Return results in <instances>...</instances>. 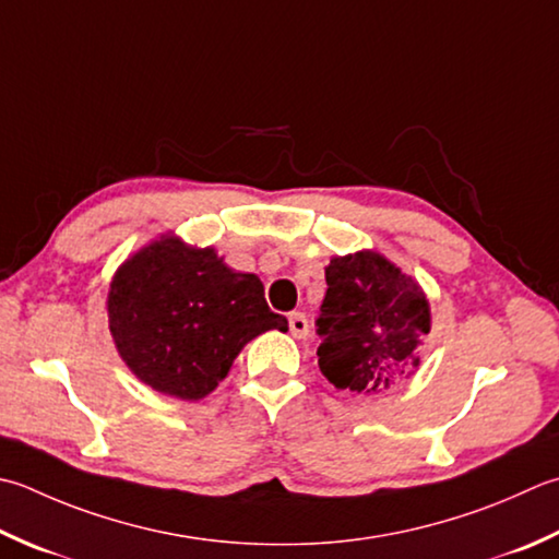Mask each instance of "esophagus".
Listing matches in <instances>:
<instances>
[{"label":"esophagus","mask_w":559,"mask_h":559,"mask_svg":"<svg viewBox=\"0 0 559 559\" xmlns=\"http://www.w3.org/2000/svg\"><path fill=\"white\" fill-rule=\"evenodd\" d=\"M288 326H290V334L295 338H305L310 334V322L308 317H305L302 312H290L288 314Z\"/></svg>","instance_id":"34e87169"}]
</instances>
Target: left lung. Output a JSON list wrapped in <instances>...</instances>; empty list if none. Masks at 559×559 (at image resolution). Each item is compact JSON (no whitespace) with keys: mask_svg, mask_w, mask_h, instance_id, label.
<instances>
[{"mask_svg":"<svg viewBox=\"0 0 559 559\" xmlns=\"http://www.w3.org/2000/svg\"><path fill=\"white\" fill-rule=\"evenodd\" d=\"M317 317V364L338 390L380 395L419 366L431 330L429 302L409 276L373 251L336 257L326 266Z\"/></svg>","mask_w":559,"mask_h":559,"instance_id":"left-lung-1","label":"left lung"}]
</instances>
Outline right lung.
I'll return each instance as SVG.
<instances>
[{
    "label": "right lung",
    "instance_id": "obj_1",
    "mask_svg": "<svg viewBox=\"0 0 559 559\" xmlns=\"http://www.w3.org/2000/svg\"><path fill=\"white\" fill-rule=\"evenodd\" d=\"M108 326L128 368L162 395L201 400L237 354L269 330H288L269 310L254 273H235L215 251L167 237L118 269Z\"/></svg>",
    "mask_w": 559,
    "mask_h": 559
}]
</instances>
